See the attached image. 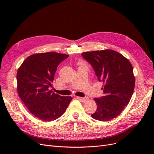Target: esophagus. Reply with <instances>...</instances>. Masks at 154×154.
Listing matches in <instances>:
<instances>
[{
  "mask_svg": "<svg viewBox=\"0 0 154 154\" xmlns=\"http://www.w3.org/2000/svg\"><path fill=\"white\" fill-rule=\"evenodd\" d=\"M76 98L78 99V100H80L81 101H82V102H85V101H86L87 100V97H77Z\"/></svg>",
  "mask_w": 154,
  "mask_h": 154,
  "instance_id": "34e87169",
  "label": "esophagus"
}]
</instances>
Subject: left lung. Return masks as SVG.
<instances>
[{
  "label": "left lung",
  "instance_id": "left-lung-1",
  "mask_svg": "<svg viewBox=\"0 0 154 154\" xmlns=\"http://www.w3.org/2000/svg\"><path fill=\"white\" fill-rule=\"evenodd\" d=\"M83 58L104 83L103 96L95 97L97 109L91 117L106 122L118 116L131 99L135 87L133 67L122 54L110 49L85 52Z\"/></svg>",
  "mask_w": 154,
  "mask_h": 154
}]
</instances>
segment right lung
I'll use <instances>...</instances> for the list:
<instances>
[{
	"label": "right lung",
	"instance_id": "right-lung-1",
	"mask_svg": "<svg viewBox=\"0 0 154 154\" xmlns=\"http://www.w3.org/2000/svg\"><path fill=\"white\" fill-rule=\"evenodd\" d=\"M68 57L55 52L35 54L27 57L17 71L18 95L30 112L44 122L59 118L72 99L49 89L58 65Z\"/></svg>",
	"mask_w": 154,
	"mask_h": 154
}]
</instances>
